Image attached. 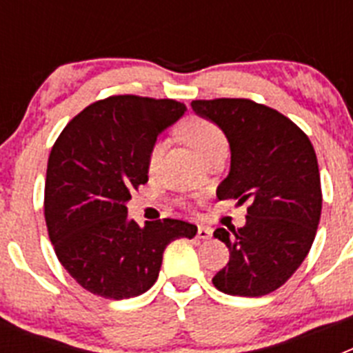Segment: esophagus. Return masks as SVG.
<instances>
[{"label":"esophagus","instance_id":"obj_1","mask_svg":"<svg viewBox=\"0 0 353 353\" xmlns=\"http://www.w3.org/2000/svg\"><path fill=\"white\" fill-rule=\"evenodd\" d=\"M196 235H198V239H201V240H208L212 236V230L210 228L198 226V233H196Z\"/></svg>","mask_w":353,"mask_h":353}]
</instances>
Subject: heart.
Returning a JSON list of instances; mask_svg holds the SVG:
<instances>
[{"label":"heart","mask_w":353,"mask_h":353,"mask_svg":"<svg viewBox=\"0 0 353 353\" xmlns=\"http://www.w3.org/2000/svg\"><path fill=\"white\" fill-rule=\"evenodd\" d=\"M179 132L180 136H182L183 141L189 146H192L203 159L207 157L210 152H214L217 146L226 145L223 130L215 125L214 121L208 120V118L205 117L185 118L182 125H180ZM162 152H164V146H162L161 141L154 143L152 148H150L148 159H146V166H148L150 173H154L159 168Z\"/></svg>","instance_id":"heart-1"}]
</instances>
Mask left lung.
<instances>
[{"label": "left lung", "instance_id": "left-lung-1", "mask_svg": "<svg viewBox=\"0 0 353 353\" xmlns=\"http://www.w3.org/2000/svg\"><path fill=\"white\" fill-rule=\"evenodd\" d=\"M191 105L219 125L232 150L217 198L248 205L244 226L214 232L230 249V261L212 283L228 295H267L301 267L316 235L322 187L314 148L304 130L269 105L249 99Z\"/></svg>", "mask_w": 353, "mask_h": 353}]
</instances>
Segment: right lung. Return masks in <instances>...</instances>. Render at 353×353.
<instances>
[{"mask_svg":"<svg viewBox=\"0 0 353 353\" xmlns=\"http://www.w3.org/2000/svg\"><path fill=\"white\" fill-rule=\"evenodd\" d=\"M185 113L173 99L113 95L72 118L52 145L43 214L65 270L104 299L138 297L157 281L162 252L192 239L180 219H129L130 192L148 182L146 159L159 132Z\"/></svg>","mask_w":353,"mask_h":353,"instance_id":"1","label":"right lung"}]
</instances>
